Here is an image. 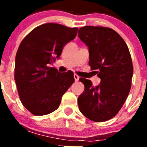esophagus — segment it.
<instances>
[{"label": "esophagus", "mask_w": 147, "mask_h": 147, "mask_svg": "<svg viewBox=\"0 0 147 147\" xmlns=\"http://www.w3.org/2000/svg\"><path fill=\"white\" fill-rule=\"evenodd\" d=\"M74 80H75V81H76V82L79 81V80H80V76H78V75H76V74L74 75Z\"/></svg>", "instance_id": "1"}]
</instances>
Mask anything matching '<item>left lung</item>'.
<instances>
[{"label":"left lung","mask_w":147,"mask_h":147,"mask_svg":"<svg viewBox=\"0 0 147 147\" xmlns=\"http://www.w3.org/2000/svg\"><path fill=\"white\" fill-rule=\"evenodd\" d=\"M79 37L89 49V65L101 82L80 78L85 85L78 98L80 112L90 120L102 122L119 113L131 88L133 66L127 44L117 32L107 27L84 26Z\"/></svg>","instance_id":"1"}]
</instances>
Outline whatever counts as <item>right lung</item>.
Wrapping results in <instances>:
<instances>
[{
    "label": "right lung",
    "mask_w": 147,
    "mask_h": 147,
    "mask_svg": "<svg viewBox=\"0 0 147 147\" xmlns=\"http://www.w3.org/2000/svg\"><path fill=\"white\" fill-rule=\"evenodd\" d=\"M77 30L57 23L42 24L34 28L18 48L15 80L22 104L34 115H47L57 110L74 82L72 72L62 74L50 65L76 37Z\"/></svg>",
    "instance_id": "right-lung-1"
}]
</instances>
